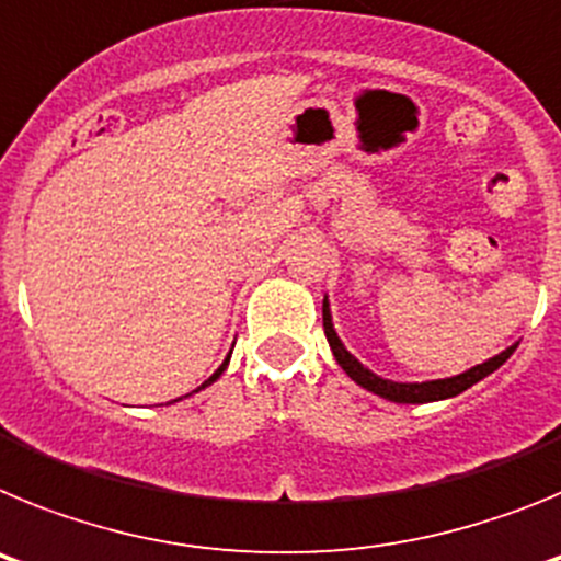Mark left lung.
Listing matches in <instances>:
<instances>
[{
  "label": "left lung",
  "mask_w": 561,
  "mask_h": 561,
  "mask_svg": "<svg viewBox=\"0 0 561 561\" xmlns=\"http://www.w3.org/2000/svg\"><path fill=\"white\" fill-rule=\"evenodd\" d=\"M323 329H325V340H329L331 351H334L336 365H340V368L345 370V374H348L351 379L359 385V388L370 390V393L381 396V399L396 401V404H424V401L453 399V396L463 393L466 388L478 385V381L485 379L489 374H494V370H497L500 365H503V362L514 354V348H517V345H512V348H505L503 354L492 356V359H485L483 365H474V368H469L466 374L449 376V379L390 381V379H381V376H376L374 370L365 368V365H362L354 354H348V348H345L340 336H336L334 323H331L329 300H323Z\"/></svg>",
  "instance_id": "8db88e82"
}]
</instances>
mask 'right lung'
Masks as SVG:
<instances>
[{"instance_id":"1","label":"right lung","mask_w":561,"mask_h":561,"mask_svg":"<svg viewBox=\"0 0 561 561\" xmlns=\"http://www.w3.org/2000/svg\"><path fill=\"white\" fill-rule=\"evenodd\" d=\"M227 362H230V356H227V359H225V362H221V365H219V370H216V374H213V376H210V379H207V381H205V385H202V388H207V385H213V381H216V379H219V376H221V374H225V368H227ZM202 388H196V390H202ZM196 390H193V393H196Z\"/></svg>"}]
</instances>
